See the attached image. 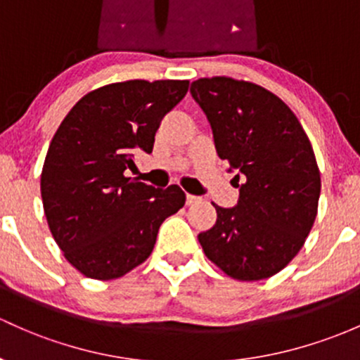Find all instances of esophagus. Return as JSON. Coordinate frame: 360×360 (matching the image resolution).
Here are the masks:
<instances>
[{
  "label": "esophagus",
  "instance_id": "esophagus-1",
  "mask_svg": "<svg viewBox=\"0 0 360 360\" xmlns=\"http://www.w3.org/2000/svg\"><path fill=\"white\" fill-rule=\"evenodd\" d=\"M197 202H200V197L187 194V206H194V204H197Z\"/></svg>",
  "mask_w": 360,
  "mask_h": 360
}]
</instances>
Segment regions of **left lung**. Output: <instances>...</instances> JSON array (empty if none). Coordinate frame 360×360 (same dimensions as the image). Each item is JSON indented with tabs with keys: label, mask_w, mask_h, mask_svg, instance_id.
<instances>
[{
	"label": "left lung",
	"mask_w": 360,
	"mask_h": 360,
	"mask_svg": "<svg viewBox=\"0 0 360 360\" xmlns=\"http://www.w3.org/2000/svg\"><path fill=\"white\" fill-rule=\"evenodd\" d=\"M191 94L206 113L216 150L237 172L238 200L216 207L197 235L228 276H273L302 249L318 214L321 176L314 150L292 110L261 86L226 77L199 79Z\"/></svg>",
	"instance_id": "1"
}]
</instances>
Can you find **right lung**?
I'll return each mask as SVG.
<instances>
[{"label":"right lung","mask_w":360,"mask_h":360,"mask_svg":"<svg viewBox=\"0 0 360 360\" xmlns=\"http://www.w3.org/2000/svg\"><path fill=\"white\" fill-rule=\"evenodd\" d=\"M188 80H129L84 96L58 127L41 175L49 230L73 268L94 280L123 276L150 256L161 223L185 204L179 185L125 176L153 153L161 120Z\"/></svg>","instance_id":"right-lung-1"}]
</instances>
